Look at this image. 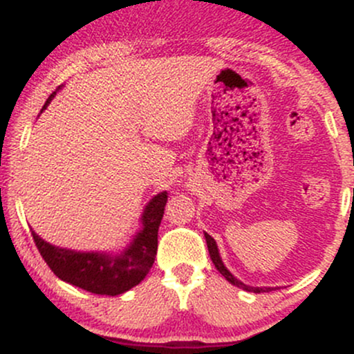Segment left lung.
<instances>
[{
  "instance_id": "1",
  "label": "left lung",
  "mask_w": 354,
  "mask_h": 354,
  "mask_svg": "<svg viewBox=\"0 0 354 354\" xmlns=\"http://www.w3.org/2000/svg\"><path fill=\"white\" fill-rule=\"evenodd\" d=\"M205 238H206V245H208L211 261H213L214 268H216L219 273L225 276V278L228 279L231 284H234V286L241 288V290H245V291H250V293H268V291L276 290V288H270V286H248V284H245L243 281H239L238 278H234V276L230 273L228 268L225 266V263H223L221 256H219V250H218L216 241H214V239L211 238L208 233H205Z\"/></svg>"
}]
</instances>
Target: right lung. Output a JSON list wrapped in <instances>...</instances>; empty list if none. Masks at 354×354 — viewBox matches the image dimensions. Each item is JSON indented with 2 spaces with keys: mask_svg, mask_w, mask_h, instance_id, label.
<instances>
[{
  "mask_svg": "<svg viewBox=\"0 0 354 354\" xmlns=\"http://www.w3.org/2000/svg\"><path fill=\"white\" fill-rule=\"evenodd\" d=\"M56 91L46 100L41 113L55 98ZM166 201V191L149 200L140 218L141 228L120 253L68 250L44 241L35 231L31 234L46 265L59 279L89 293L118 296L140 284L151 270L158 251V228L163 219Z\"/></svg>",
  "mask_w": 354,
  "mask_h": 354,
  "instance_id": "obj_1",
  "label": "right lung"
}]
</instances>
